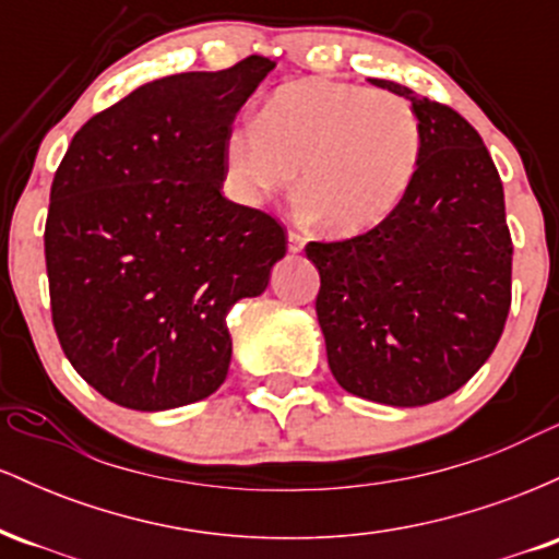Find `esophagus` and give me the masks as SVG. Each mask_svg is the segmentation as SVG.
I'll list each match as a JSON object with an SVG mask.
<instances>
[{
  "mask_svg": "<svg viewBox=\"0 0 559 559\" xmlns=\"http://www.w3.org/2000/svg\"><path fill=\"white\" fill-rule=\"evenodd\" d=\"M288 252L292 254H297V252H301V249H305V236L301 234H297V230H288Z\"/></svg>",
  "mask_w": 559,
  "mask_h": 559,
  "instance_id": "34e87169",
  "label": "esophagus"
}]
</instances>
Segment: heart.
Segmentation results:
<instances>
[{
	"label": "heart",
	"instance_id": "heart-1",
	"mask_svg": "<svg viewBox=\"0 0 559 559\" xmlns=\"http://www.w3.org/2000/svg\"><path fill=\"white\" fill-rule=\"evenodd\" d=\"M423 120L413 102L349 81L278 88L230 126L223 173L236 202L260 207L299 176V210L333 236H362L400 210L418 178Z\"/></svg>",
	"mask_w": 559,
	"mask_h": 559
}]
</instances>
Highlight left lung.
<instances>
[{
    "instance_id": "8db88e82",
    "label": "left lung",
    "mask_w": 559,
    "mask_h": 559,
    "mask_svg": "<svg viewBox=\"0 0 559 559\" xmlns=\"http://www.w3.org/2000/svg\"><path fill=\"white\" fill-rule=\"evenodd\" d=\"M423 120L418 178L383 226L310 241L318 323L338 386L391 407L454 394L489 360L510 312L512 239L484 139L452 107L394 81Z\"/></svg>"
}]
</instances>
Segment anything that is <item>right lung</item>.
<instances>
[{"instance_id": "obj_1", "label": "right lung", "mask_w": 559, "mask_h": 559, "mask_svg": "<svg viewBox=\"0 0 559 559\" xmlns=\"http://www.w3.org/2000/svg\"><path fill=\"white\" fill-rule=\"evenodd\" d=\"M273 68L252 55L144 83L94 115L55 173V331L83 381L120 407L159 413L221 389L228 310L260 297L286 254L271 215L221 194L223 141Z\"/></svg>"}]
</instances>
